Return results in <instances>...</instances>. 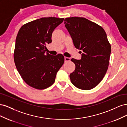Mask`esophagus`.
Wrapping results in <instances>:
<instances>
[{
  "instance_id": "esophagus-1",
  "label": "esophagus",
  "mask_w": 127,
  "mask_h": 127,
  "mask_svg": "<svg viewBox=\"0 0 127 127\" xmlns=\"http://www.w3.org/2000/svg\"><path fill=\"white\" fill-rule=\"evenodd\" d=\"M64 61H65V62H67V61H69L70 60V59L69 58L67 57H64Z\"/></svg>"
}]
</instances>
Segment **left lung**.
I'll return each instance as SVG.
<instances>
[{
	"instance_id": "8db88e82",
	"label": "left lung",
	"mask_w": 127,
	"mask_h": 127,
	"mask_svg": "<svg viewBox=\"0 0 127 127\" xmlns=\"http://www.w3.org/2000/svg\"><path fill=\"white\" fill-rule=\"evenodd\" d=\"M64 21L75 48L83 51L80 60L71 59L76 68L70 74V80L80 90H91L101 82L108 68L111 47L106 34L101 26L85 18L68 17Z\"/></svg>"
}]
</instances>
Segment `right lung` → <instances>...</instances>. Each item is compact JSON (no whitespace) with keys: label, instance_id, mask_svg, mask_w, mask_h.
<instances>
[{"label":"right lung","instance_id":"right-lung-1","mask_svg":"<svg viewBox=\"0 0 127 127\" xmlns=\"http://www.w3.org/2000/svg\"><path fill=\"white\" fill-rule=\"evenodd\" d=\"M64 20L42 17L23 25L18 32L14 53L15 66L24 82L36 89L52 85L64 63L62 54L45 53L46 45L52 42L53 31Z\"/></svg>","mask_w":127,"mask_h":127}]
</instances>
